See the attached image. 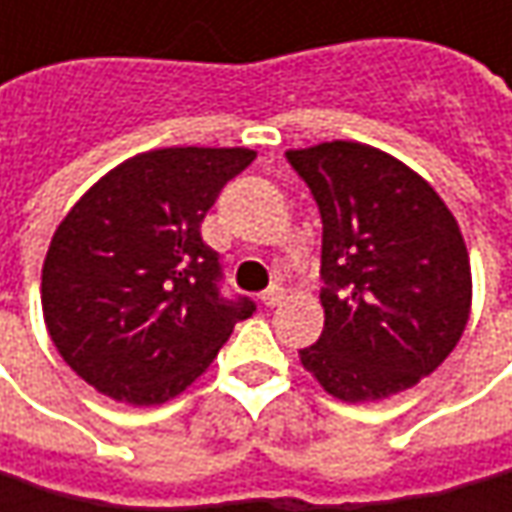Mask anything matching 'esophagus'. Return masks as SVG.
Wrapping results in <instances>:
<instances>
[{
    "label": "esophagus",
    "mask_w": 512,
    "mask_h": 512,
    "mask_svg": "<svg viewBox=\"0 0 512 512\" xmlns=\"http://www.w3.org/2000/svg\"><path fill=\"white\" fill-rule=\"evenodd\" d=\"M259 299H262V305H265V307L282 305V299H285V287H282V285L267 287V290L262 293V296H259Z\"/></svg>",
    "instance_id": "1"
}]
</instances>
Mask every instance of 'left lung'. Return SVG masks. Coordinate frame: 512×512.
I'll list each match as a JSON object with an SVG mask.
<instances>
[{
  "instance_id": "1",
  "label": "left lung",
  "mask_w": 512,
  "mask_h": 512,
  "mask_svg": "<svg viewBox=\"0 0 512 512\" xmlns=\"http://www.w3.org/2000/svg\"><path fill=\"white\" fill-rule=\"evenodd\" d=\"M322 213L325 330L299 350L342 402H379L430 376L462 339L473 276L442 196L362 142L287 150Z\"/></svg>"
}]
</instances>
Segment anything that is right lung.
Wrapping results in <instances>:
<instances>
[{
	"mask_svg": "<svg viewBox=\"0 0 512 512\" xmlns=\"http://www.w3.org/2000/svg\"><path fill=\"white\" fill-rule=\"evenodd\" d=\"M250 148H159L108 170L70 207L42 265L50 342L85 382L133 407L205 373L256 307L219 293L202 222Z\"/></svg>",
	"mask_w": 512,
	"mask_h": 512,
	"instance_id": "right-lung-1",
	"label": "right lung"
}]
</instances>
